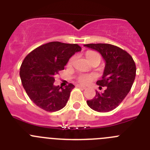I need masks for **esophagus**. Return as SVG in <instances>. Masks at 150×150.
Here are the masks:
<instances>
[{
	"label": "esophagus",
	"mask_w": 150,
	"mask_h": 150,
	"mask_svg": "<svg viewBox=\"0 0 150 150\" xmlns=\"http://www.w3.org/2000/svg\"><path fill=\"white\" fill-rule=\"evenodd\" d=\"M77 87H79V88H81L82 89H86V87L84 86H82V85H77Z\"/></svg>",
	"instance_id": "1"
}]
</instances>
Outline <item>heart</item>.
<instances>
[{"label": "heart", "instance_id": "obj_1", "mask_svg": "<svg viewBox=\"0 0 150 150\" xmlns=\"http://www.w3.org/2000/svg\"><path fill=\"white\" fill-rule=\"evenodd\" d=\"M96 57H98L100 58V55L98 53H97L95 52H88L86 53V58L88 60H90V59H93V58H96ZM73 61V59H71L70 61V63H71ZM93 76H91V75H88V74H83V75H80L78 78V80L79 82H80L81 83H88L91 81V79H92Z\"/></svg>", "mask_w": 150, "mask_h": 150}]
</instances>
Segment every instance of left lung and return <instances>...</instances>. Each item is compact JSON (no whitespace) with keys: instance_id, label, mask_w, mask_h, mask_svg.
Segmentation results:
<instances>
[{"instance_id":"left-lung-1","label":"left lung","mask_w":150,"mask_h":150,"mask_svg":"<svg viewBox=\"0 0 150 150\" xmlns=\"http://www.w3.org/2000/svg\"><path fill=\"white\" fill-rule=\"evenodd\" d=\"M84 46L98 52L105 62L101 79L96 83L100 88L106 87L105 90L96 91L87 104L97 112H109L120 105L132 88L136 76L135 63L127 52L113 45L91 43Z\"/></svg>"}]
</instances>
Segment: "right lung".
<instances>
[{"mask_svg": "<svg viewBox=\"0 0 150 150\" xmlns=\"http://www.w3.org/2000/svg\"><path fill=\"white\" fill-rule=\"evenodd\" d=\"M81 47L77 44L50 42L39 46L24 59L20 67L22 86L30 99L48 112H55L65 107L74 86L62 88L54 86L55 78L64 70L69 59Z\"/></svg>", "mask_w": 150, "mask_h": 150, "instance_id": "add662e5", "label": "right lung"}]
</instances>
